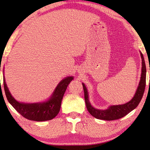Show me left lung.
<instances>
[{
    "mask_svg": "<svg viewBox=\"0 0 150 150\" xmlns=\"http://www.w3.org/2000/svg\"><path fill=\"white\" fill-rule=\"evenodd\" d=\"M141 57H142V74L140 81L138 85V87L137 88L136 92L134 97L132 98V100L126 104L120 105H112L110 106L106 110H100L94 108L91 105L88 100V94L87 89V87H85L84 83L83 84V90H84L85 95V100L86 103L87 108L91 115L94 117L100 119V120H117V119L121 118L128 115L129 112H130L132 110L135 109L140 102L142 96H143L144 91L146 87V67L145 61L143 56V54L140 52Z\"/></svg>",
    "mask_w": 150,
    "mask_h": 150,
    "instance_id": "8db88e82",
    "label": "left lung"
}]
</instances>
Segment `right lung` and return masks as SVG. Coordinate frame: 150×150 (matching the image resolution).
<instances>
[{
	"mask_svg": "<svg viewBox=\"0 0 150 150\" xmlns=\"http://www.w3.org/2000/svg\"><path fill=\"white\" fill-rule=\"evenodd\" d=\"M73 77L63 79L57 85L50 99L43 103H19L12 96L3 78L4 88L7 100L16 110L23 117L34 121H46L52 120L59 113L62 100L64 93Z\"/></svg>",
	"mask_w": 150,
	"mask_h": 150,
	"instance_id": "obj_1",
	"label": "right lung"
}]
</instances>
